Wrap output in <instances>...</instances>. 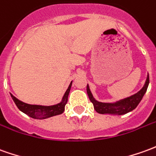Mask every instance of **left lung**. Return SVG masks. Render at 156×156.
<instances>
[{"label": "left lung", "instance_id": "1", "mask_svg": "<svg viewBox=\"0 0 156 156\" xmlns=\"http://www.w3.org/2000/svg\"><path fill=\"white\" fill-rule=\"evenodd\" d=\"M149 83H150V77H149V73H148L145 83L139 92H137L131 96L116 101L115 102H101V101H96L90 91L89 84L87 85V94L89 95L90 101L93 103L94 108L98 113L105 114V115L106 114V115L119 116V115L127 114L137 107V105L141 101L144 94L146 93Z\"/></svg>", "mask_w": 156, "mask_h": 156}]
</instances>
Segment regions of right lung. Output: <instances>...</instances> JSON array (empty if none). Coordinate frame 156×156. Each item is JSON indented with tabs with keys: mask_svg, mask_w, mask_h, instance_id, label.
<instances>
[{
	"mask_svg": "<svg viewBox=\"0 0 156 156\" xmlns=\"http://www.w3.org/2000/svg\"><path fill=\"white\" fill-rule=\"evenodd\" d=\"M72 83H73V81L71 82L68 88L66 90V92H65L62 99V101L57 103V104L53 105L27 104V103L19 101L17 98L12 95V94H11V97L12 98L14 103L17 106V108L19 109L22 112H23L26 115H28L29 116L34 118V119H46L49 117L57 116V115L63 113L64 110H65V105L67 102V98H68V94L70 92Z\"/></svg>",
	"mask_w": 156,
	"mask_h": 156,
	"instance_id": "obj_1",
	"label": "right lung"
}]
</instances>
